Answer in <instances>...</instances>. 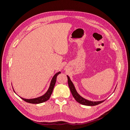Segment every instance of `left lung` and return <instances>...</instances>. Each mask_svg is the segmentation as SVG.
Instances as JSON below:
<instances>
[{"mask_svg":"<svg viewBox=\"0 0 130 130\" xmlns=\"http://www.w3.org/2000/svg\"><path fill=\"white\" fill-rule=\"evenodd\" d=\"M67 77H68V86L70 88V92H71L73 97L74 98V99H75V100L77 102H78V103H80V104H82V105H86V106H95L97 105H99L104 101V100L100 101H92L88 100L87 99H85V98H82L77 92L75 88L74 84H73V82H72L71 80H70V78L68 75H67Z\"/></svg>","mask_w":130,"mask_h":130,"instance_id":"8db88e82","label":"left lung"}]
</instances>
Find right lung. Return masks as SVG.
<instances>
[{
  "mask_svg": "<svg viewBox=\"0 0 130 130\" xmlns=\"http://www.w3.org/2000/svg\"><path fill=\"white\" fill-rule=\"evenodd\" d=\"M60 73H61V72H59L57 73L56 74H55V75L53 76L52 81H51L48 90H47L46 92L44 94V95H43L42 96H41L40 97H38L36 98H34V99H24V98H23L22 97H21V98L24 101L27 102V103H30V104H40V103H44V102L47 101L50 98L51 95H52L54 87L55 85V83H56L57 76Z\"/></svg>",
  "mask_w": 130,
  "mask_h": 130,
  "instance_id": "obj_1",
  "label": "right lung"
}]
</instances>
